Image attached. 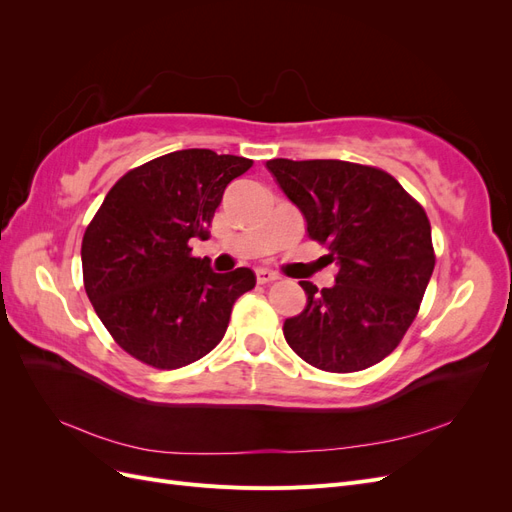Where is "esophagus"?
Masks as SVG:
<instances>
[{"label": "esophagus", "instance_id": "1", "mask_svg": "<svg viewBox=\"0 0 512 512\" xmlns=\"http://www.w3.org/2000/svg\"><path fill=\"white\" fill-rule=\"evenodd\" d=\"M277 275L269 269H256V282L258 284H269V282H275Z\"/></svg>", "mask_w": 512, "mask_h": 512}]
</instances>
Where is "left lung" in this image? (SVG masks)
I'll return each instance as SVG.
<instances>
[{"label":"left lung","mask_w":512,"mask_h":512,"mask_svg":"<svg viewBox=\"0 0 512 512\" xmlns=\"http://www.w3.org/2000/svg\"><path fill=\"white\" fill-rule=\"evenodd\" d=\"M267 168L339 267L331 288L299 282L307 303L284 322L288 346L335 374L380 363L416 318L436 265L425 209L374 166L277 158Z\"/></svg>","instance_id":"1"}]
</instances>
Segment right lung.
<instances>
[{"label": "right lung", "mask_w": 512, "mask_h": 512, "mask_svg": "<svg viewBox=\"0 0 512 512\" xmlns=\"http://www.w3.org/2000/svg\"><path fill=\"white\" fill-rule=\"evenodd\" d=\"M252 160L211 149L166 153L123 175L87 226V297L115 342L158 369L203 359L222 342L232 305L256 286L252 269L215 273L194 258L226 185Z\"/></svg>", "instance_id": "add662e5"}]
</instances>
